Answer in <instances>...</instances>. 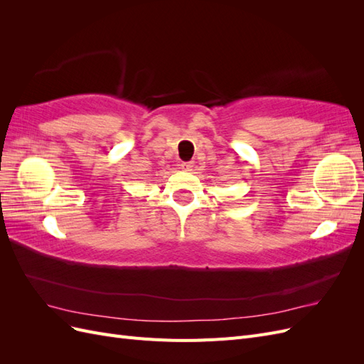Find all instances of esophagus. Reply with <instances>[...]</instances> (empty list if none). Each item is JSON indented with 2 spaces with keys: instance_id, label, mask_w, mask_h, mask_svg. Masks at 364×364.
I'll return each instance as SVG.
<instances>
[{
  "instance_id": "1",
  "label": "esophagus",
  "mask_w": 364,
  "mask_h": 364,
  "mask_svg": "<svg viewBox=\"0 0 364 364\" xmlns=\"http://www.w3.org/2000/svg\"><path fill=\"white\" fill-rule=\"evenodd\" d=\"M179 167H181V170H183V171H191L194 165H193L191 162H182V164L179 165Z\"/></svg>"
}]
</instances>
